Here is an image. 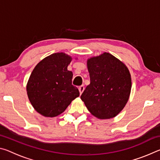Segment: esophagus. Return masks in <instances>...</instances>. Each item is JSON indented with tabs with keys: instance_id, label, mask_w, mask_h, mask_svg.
I'll list each match as a JSON object with an SVG mask.
<instances>
[{
	"instance_id": "1",
	"label": "esophagus",
	"mask_w": 160,
	"mask_h": 160,
	"mask_svg": "<svg viewBox=\"0 0 160 160\" xmlns=\"http://www.w3.org/2000/svg\"><path fill=\"white\" fill-rule=\"evenodd\" d=\"M79 91H80V94H82V92H83V91H84V90H85V86L84 85H81V86H80L79 87Z\"/></svg>"
}]
</instances>
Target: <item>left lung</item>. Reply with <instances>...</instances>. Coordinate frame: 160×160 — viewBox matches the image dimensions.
I'll list each match as a JSON object with an SVG mask.
<instances>
[{"mask_svg":"<svg viewBox=\"0 0 160 160\" xmlns=\"http://www.w3.org/2000/svg\"><path fill=\"white\" fill-rule=\"evenodd\" d=\"M90 84L80 98L92 114L111 118L122 110L131 90V78L122 62L109 53L88 61Z\"/></svg>","mask_w":160,"mask_h":160,"instance_id":"1","label":"left lung"}]
</instances>
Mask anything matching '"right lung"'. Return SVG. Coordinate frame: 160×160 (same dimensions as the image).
<instances>
[{"label":"right lung","instance_id":"obj_1","mask_svg":"<svg viewBox=\"0 0 160 160\" xmlns=\"http://www.w3.org/2000/svg\"><path fill=\"white\" fill-rule=\"evenodd\" d=\"M71 59L66 53H56L34 68L27 92L32 105L40 114L46 117L61 114L79 97L78 89L72 85V72L67 69Z\"/></svg>","mask_w":160,"mask_h":160}]
</instances>
